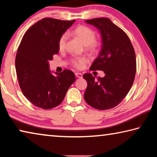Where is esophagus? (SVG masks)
I'll use <instances>...</instances> for the list:
<instances>
[{"mask_svg":"<svg viewBox=\"0 0 157 157\" xmlns=\"http://www.w3.org/2000/svg\"><path fill=\"white\" fill-rule=\"evenodd\" d=\"M75 75L77 78H82V77H83V74H82L81 73H79V72L75 73Z\"/></svg>","mask_w":157,"mask_h":157,"instance_id":"esophagus-1","label":"esophagus"}]
</instances>
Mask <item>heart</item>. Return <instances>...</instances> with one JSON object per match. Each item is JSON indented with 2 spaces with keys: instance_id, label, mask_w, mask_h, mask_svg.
<instances>
[{
  "instance_id": "1",
  "label": "heart",
  "mask_w": 157,
  "mask_h": 157,
  "mask_svg": "<svg viewBox=\"0 0 157 157\" xmlns=\"http://www.w3.org/2000/svg\"><path fill=\"white\" fill-rule=\"evenodd\" d=\"M74 35L80 38L87 48L90 50H93L96 47V33L90 28L85 25H79L73 30ZM68 39V34L64 33L60 36L58 41V47L60 50H63L65 48L67 41ZM71 64L74 67L77 69H82L84 67L86 63L88 62V59L86 57H74L71 58Z\"/></svg>"
}]
</instances>
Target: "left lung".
<instances>
[{
  "mask_svg": "<svg viewBox=\"0 0 157 157\" xmlns=\"http://www.w3.org/2000/svg\"><path fill=\"white\" fill-rule=\"evenodd\" d=\"M86 22L98 28L102 37L101 50L90 69L104 71L105 76L96 80L90 73L83 74L88 83L84 99L96 109H113L127 96L134 81V48L125 32L108 18H95Z\"/></svg>",
  "mask_w": 157,
  "mask_h": 157,
  "instance_id": "obj_1",
  "label": "left lung"
}]
</instances>
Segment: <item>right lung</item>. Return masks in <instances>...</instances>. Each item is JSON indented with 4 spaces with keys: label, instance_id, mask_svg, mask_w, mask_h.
Masks as SVG:
<instances>
[{
    "label": "right lung",
    "instance_id": "1",
    "mask_svg": "<svg viewBox=\"0 0 157 157\" xmlns=\"http://www.w3.org/2000/svg\"><path fill=\"white\" fill-rule=\"evenodd\" d=\"M74 21L44 18L29 28L18 48L15 68L20 88L28 101L38 108L58 106L76 80L73 71L68 69L53 75L48 64L59 52L60 36Z\"/></svg>",
    "mask_w": 157,
    "mask_h": 157
}]
</instances>
